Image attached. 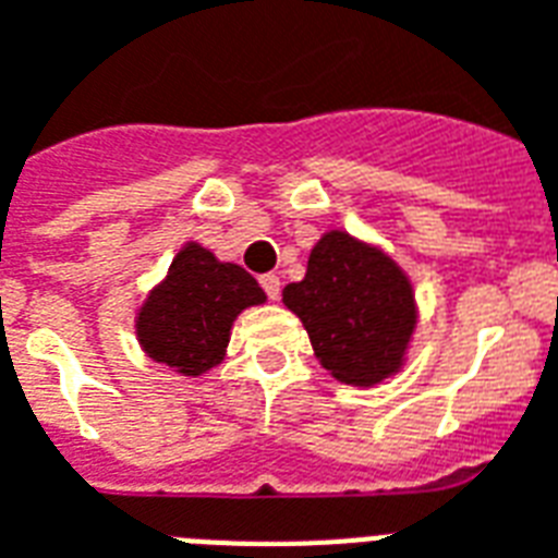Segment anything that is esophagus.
<instances>
[{
    "label": "esophagus",
    "mask_w": 558,
    "mask_h": 558,
    "mask_svg": "<svg viewBox=\"0 0 558 558\" xmlns=\"http://www.w3.org/2000/svg\"><path fill=\"white\" fill-rule=\"evenodd\" d=\"M258 282H262V288H265L267 300H276V296H279V291H282V282H279V276L276 274H265L262 279H258Z\"/></svg>",
    "instance_id": "34e87169"
}]
</instances>
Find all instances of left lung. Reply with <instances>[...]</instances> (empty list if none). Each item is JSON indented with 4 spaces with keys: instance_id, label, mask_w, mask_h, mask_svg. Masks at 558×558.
I'll use <instances>...</instances> for the list:
<instances>
[{
    "instance_id": "8db88e82",
    "label": "left lung",
    "mask_w": 558,
    "mask_h": 558,
    "mask_svg": "<svg viewBox=\"0 0 558 558\" xmlns=\"http://www.w3.org/2000/svg\"><path fill=\"white\" fill-rule=\"evenodd\" d=\"M282 302L302 319L328 373L355 387L396 373L416 326L408 276L347 232L319 239L305 279L288 284Z\"/></svg>"
}]
</instances>
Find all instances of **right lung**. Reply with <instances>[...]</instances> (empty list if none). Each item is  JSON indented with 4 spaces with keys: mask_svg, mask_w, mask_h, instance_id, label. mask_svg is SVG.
I'll list each match as a JSON object with an SVG mask.
<instances>
[{
    "mask_svg": "<svg viewBox=\"0 0 558 558\" xmlns=\"http://www.w3.org/2000/svg\"><path fill=\"white\" fill-rule=\"evenodd\" d=\"M258 302H265V291L244 267L223 265L209 250L185 244L166 282L142 305L136 335L157 364L201 375L220 364L232 319Z\"/></svg>",
    "mask_w": 558,
    "mask_h": 558,
    "instance_id": "1",
    "label": "right lung"
}]
</instances>
